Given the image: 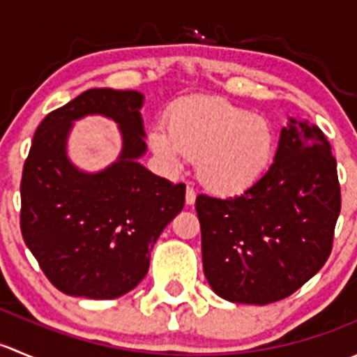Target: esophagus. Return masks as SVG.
<instances>
[{"label": "esophagus", "instance_id": "34e87169", "mask_svg": "<svg viewBox=\"0 0 357 357\" xmlns=\"http://www.w3.org/2000/svg\"><path fill=\"white\" fill-rule=\"evenodd\" d=\"M185 200H186V204H188V205L195 204L197 193H195V190L192 188V186H188V188H186V197H185Z\"/></svg>", "mask_w": 357, "mask_h": 357}]
</instances>
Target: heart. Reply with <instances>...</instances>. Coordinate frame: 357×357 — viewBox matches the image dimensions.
I'll list each match as a JSON object with an SVG mask.
<instances>
[{"label":"heart","instance_id":"heart-1","mask_svg":"<svg viewBox=\"0 0 357 357\" xmlns=\"http://www.w3.org/2000/svg\"><path fill=\"white\" fill-rule=\"evenodd\" d=\"M153 150L179 169L199 158L200 181L219 195L245 192L262 178L275 153V131L264 115L219 98H188L169 114V129L155 124Z\"/></svg>","mask_w":357,"mask_h":357}]
</instances>
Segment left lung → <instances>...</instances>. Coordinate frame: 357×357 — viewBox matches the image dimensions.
<instances>
[{"label":"left lung","mask_w":357,"mask_h":357,"mask_svg":"<svg viewBox=\"0 0 357 357\" xmlns=\"http://www.w3.org/2000/svg\"><path fill=\"white\" fill-rule=\"evenodd\" d=\"M202 261L229 302L266 305L312 278L332 252L340 214L337 160L321 129L289 119L275 160L242 195H199Z\"/></svg>","instance_id":"left-lung-1"}]
</instances>
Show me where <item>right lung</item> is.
<instances>
[{
    "label": "right lung",
    "mask_w": 357,
    "mask_h": 357,
    "mask_svg": "<svg viewBox=\"0 0 357 357\" xmlns=\"http://www.w3.org/2000/svg\"><path fill=\"white\" fill-rule=\"evenodd\" d=\"M138 91L95 88L46 115L24 164L20 229L46 278L74 297L117 298L145 278L150 252L183 211L185 185L155 176L145 155ZM103 114L118 124L119 157L98 173L81 172L66 153L75 120Z\"/></svg>",
    "instance_id": "add662e5"
}]
</instances>
